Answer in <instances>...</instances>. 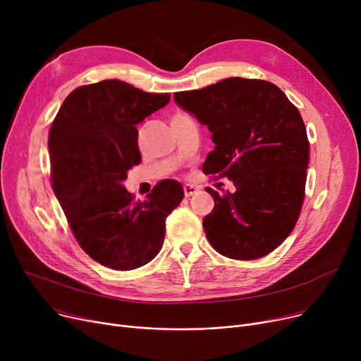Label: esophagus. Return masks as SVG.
<instances>
[{"mask_svg": "<svg viewBox=\"0 0 361 361\" xmlns=\"http://www.w3.org/2000/svg\"><path fill=\"white\" fill-rule=\"evenodd\" d=\"M183 190H184V196H185V197H192L193 195L197 193V188H196L195 185H188V184L184 185Z\"/></svg>", "mask_w": 361, "mask_h": 361, "instance_id": "1", "label": "esophagus"}]
</instances>
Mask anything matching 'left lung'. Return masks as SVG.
Wrapping results in <instances>:
<instances>
[{
  "label": "left lung",
  "mask_w": 361,
  "mask_h": 361,
  "mask_svg": "<svg viewBox=\"0 0 361 361\" xmlns=\"http://www.w3.org/2000/svg\"><path fill=\"white\" fill-rule=\"evenodd\" d=\"M174 99L212 133L203 173L235 185L224 195L206 188L215 200L203 219L207 240L230 259L267 256L290 235L305 200L309 139L297 106L274 83L243 78Z\"/></svg>",
  "instance_id": "1"
}]
</instances>
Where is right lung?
Returning <instances> with one entry per match:
<instances>
[{"instance_id":"add662e5","label":"right lung","mask_w":361,"mask_h":361,"mask_svg":"<svg viewBox=\"0 0 361 361\" xmlns=\"http://www.w3.org/2000/svg\"><path fill=\"white\" fill-rule=\"evenodd\" d=\"M121 80L74 89L51 124V184L80 247L98 263L131 271L154 259L165 219L184 197L174 180L135 202L123 181L142 161L136 126L169 102Z\"/></svg>"}]
</instances>
